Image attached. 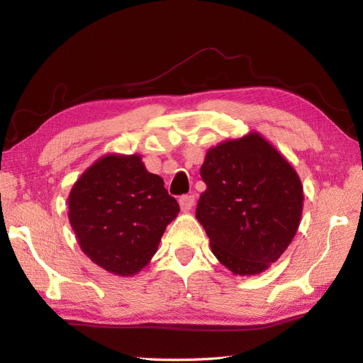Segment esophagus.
Segmentation results:
<instances>
[{
    "label": "esophagus",
    "mask_w": 363,
    "mask_h": 363,
    "mask_svg": "<svg viewBox=\"0 0 363 363\" xmlns=\"http://www.w3.org/2000/svg\"><path fill=\"white\" fill-rule=\"evenodd\" d=\"M179 206L182 212H189L191 207L195 206V196L194 195H184L179 198Z\"/></svg>",
    "instance_id": "1"
}]
</instances>
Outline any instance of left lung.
I'll return each mask as SVG.
<instances>
[{"mask_svg": "<svg viewBox=\"0 0 363 363\" xmlns=\"http://www.w3.org/2000/svg\"><path fill=\"white\" fill-rule=\"evenodd\" d=\"M196 220L213 256L234 274H259L282 256L303 213V186L282 154L257 133L211 148Z\"/></svg>", "mask_w": 363, "mask_h": 363, "instance_id": "8db88e82", "label": "left lung"}]
</instances>
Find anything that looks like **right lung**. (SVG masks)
I'll return each mask as SVG.
<instances>
[{
	"instance_id": "right-lung-1",
	"label": "right lung",
	"mask_w": 363,
	"mask_h": 363,
	"mask_svg": "<svg viewBox=\"0 0 363 363\" xmlns=\"http://www.w3.org/2000/svg\"><path fill=\"white\" fill-rule=\"evenodd\" d=\"M177 212L160 176L142 157L107 154L81 174L68 196V218L84 254L118 276L148 265Z\"/></svg>"
}]
</instances>
